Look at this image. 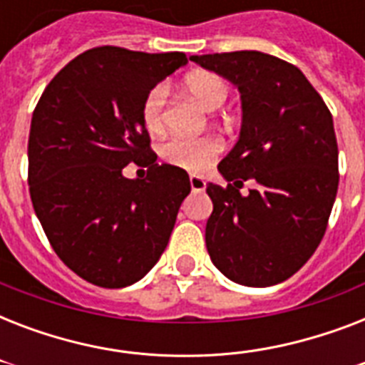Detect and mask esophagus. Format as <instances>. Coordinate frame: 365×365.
Listing matches in <instances>:
<instances>
[{
	"label": "esophagus",
	"instance_id": "34e87169",
	"mask_svg": "<svg viewBox=\"0 0 365 365\" xmlns=\"http://www.w3.org/2000/svg\"><path fill=\"white\" fill-rule=\"evenodd\" d=\"M189 183H191L193 191H205L206 189V182L200 176H191L189 178Z\"/></svg>",
	"mask_w": 365,
	"mask_h": 365
}]
</instances>
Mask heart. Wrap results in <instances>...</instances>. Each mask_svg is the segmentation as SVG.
<instances>
[{
    "label": "heart",
    "instance_id": "obj_1",
    "mask_svg": "<svg viewBox=\"0 0 365 365\" xmlns=\"http://www.w3.org/2000/svg\"><path fill=\"white\" fill-rule=\"evenodd\" d=\"M185 91L193 96L206 110H217L227 100L229 87L222 77L214 73H191L185 79ZM166 87L155 85L142 100L140 117L145 130L151 134H159L165 128L166 110ZM223 142L214 134L200 138L172 136L160 145V157L178 168L187 172H202L214 163L217 155L222 153Z\"/></svg>",
    "mask_w": 365,
    "mask_h": 365
}]
</instances>
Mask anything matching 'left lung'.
<instances>
[{"mask_svg":"<svg viewBox=\"0 0 365 365\" xmlns=\"http://www.w3.org/2000/svg\"><path fill=\"white\" fill-rule=\"evenodd\" d=\"M235 83L242 100L237 145L217 165L227 185L208 183L206 248L244 286H272L314 254L339 185L334 119L299 68L259 51L191 56ZM246 179L258 187L240 193Z\"/></svg>","mask_w":365,"mask_h":365,"instance_id":"8db88e82","label":"left lung"}]
</instances>
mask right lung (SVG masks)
Listing matches in <instances>:
<instances>
[{"instance_id": "right-lung-1", "label": "right lung", "mask_w": 365, "mask_h": 365, "mask_svg": "<svg viewBox=\"0 0 365 365\" xmlns=\"http://www.w3.org/2000/svg\"><path fill=\"white\" fill-rule=\"evenodd\" d=\"M187 62L183 53L94 47L43 91L28 138V185L60 259L100 288L138 282L165 252L187 172L157 165L140 117L143 96ZM128 162L148 168L128 180Z\"/></svg>"}]
</instances>
